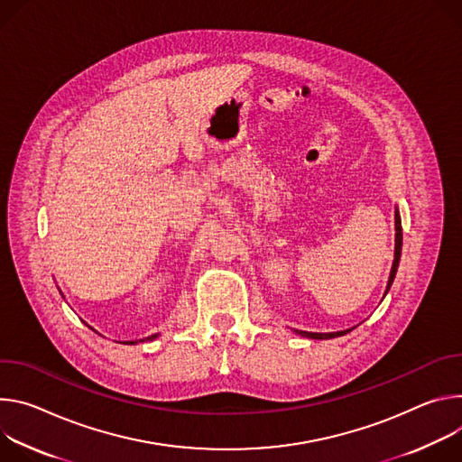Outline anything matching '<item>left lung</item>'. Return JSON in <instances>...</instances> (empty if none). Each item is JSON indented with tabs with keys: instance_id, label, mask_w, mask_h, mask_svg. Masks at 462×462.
Listing matches in <instances>:
<instances>
[{
	"instance_id": "1",
	"label": "left lung",
	"mask_w": 462,
	"mask_h": 462,
	"mask_svg": "<svg viewBox=\"0 0 462 462\" xmlns=\"http://www.w3.org/2000/svg\"><path fill=\"white\" fill-rule=\"evenodd\" d=\"M394 227H396V240H394V261H393V268H391V275H389V282H387V291L394 281L396 270H398V263H400V253H402V222H400V215L396 211L394 215ZM385 291V293H387ZM350 330H339V332H328V334H319V332H304L299 330L300 336L304 337H312V339H330V337H337V336H345Z\"/></svg>"
}]
</instances>
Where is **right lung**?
I'll return each instance as SVG.
<instances>
[{
	"mask_svg": "<svg viewBox=\"0 0 462 462\" xmlns=\"http://www.w3.org/2000/svg\"><path fill=\"white\" fill-rule=\"evenodd\" d=\"M153 337H158V336H148V337H146V339H148V341H150V339H153ZM143 341H144V339H143ZM126 343H128V341H126ZM130 343H134V341H130Z\"/></svg>",
	"mask_w": 462,
	"mask_h": 462,
	"instance_id": "obj_1",
	"label": "right lung"
}]
</instances>
